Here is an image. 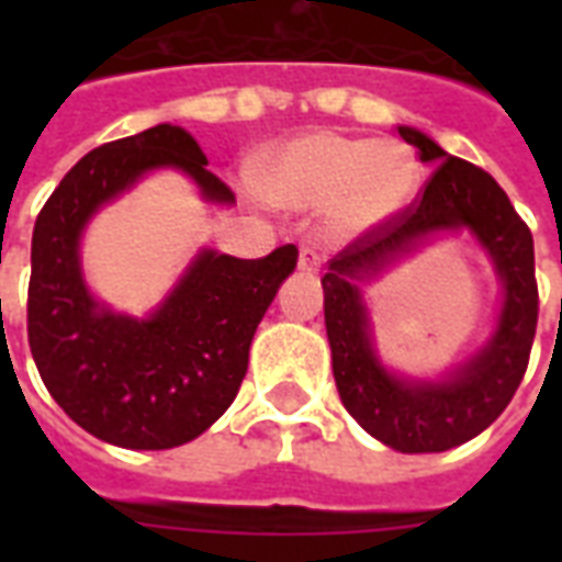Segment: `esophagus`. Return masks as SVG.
Instances as JSON below:
<instances>
[{
  "mask_svg": "<svg viewBox=\"0 0 562 562\" xmlns=\"http://www.w3.org/2000/svg\"><path fill=\"white\" fill-rule=\"evenodd\" d=\"M321 254H317L315 247L312 245H303L300 247V256H297V265H300V271H306V273H315L321 271Z\"/></svg>",
  "mask_w": 562,
  "mask_h": 562,
  "instance_id": "esophagus-1",
  "label": "esophagus"
}]
</instances>
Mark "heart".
<instances>
[{
    "label": "heart",
    "instance_id": "1",
    "mask_svg": "<svg viewBox=\"0 0 562 562\" xmlns=\"http://www.w3.org/2000/svg\"><path fill=\"white\" fill-rule=\"evenodd\" d=\"M259 189L291 210L326 206L341 233H364L396 218L419 189L423 169L400 139L317 131L273 148L259 162Z\"/></svg>",
    "mask_w": 562,
    "mask_h": 562
}]
</instances>
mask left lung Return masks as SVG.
<instances>
[{
    "label": "left lung",
    "mask_w": 562,
    "mask_h": 562,
    "mask_svg": "<svg viewBox=\"0 0 562 562\" xmlns=\"http://www.w3.org/2000/svg\"><path fill=\"white\" fill-rule=\"evenodd\" d=\"M419 160L437 166L419 194L379 227L364 229L329 259L324 277L326 335L344 408L364 431L400 452H446L498 419L522 382L540 315L531 229L487 171L446 154L414 127H400ZM470 226L488 247L506 285V306L491 344L446 383H402L378 364L356 279L404 252L435 228Z\"/></svg>",
    "instance_id": "left-lung-1"
}]
</instances>
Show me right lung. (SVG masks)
<instances>
[{"instance_id":"add662e5","label":"right lung","mask_w":562,"mask_h":562,"mask_svg":"<svg viewBox=\"0 0 562 562\" xmlns=\"http://www.w3.org/2000/svg\"><path fill=\"white\" fill-rule=\"evenodd\" d=\"M160 166L187 171L210 201H236L183 127L157 125L75 162L31 238L29 347L40 379L83 431L125 449L189 443L229 408L256 326L297 265L294 245L262 259L203 250L148 321L101 308L81 280L78 236L101 203Z\"/></svg>"}]
</instances>
